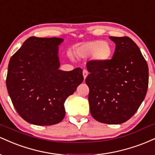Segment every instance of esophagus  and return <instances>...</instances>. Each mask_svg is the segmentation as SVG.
I'll return each instance as SVG.
<instances>
[{
	"label": "esophagus",
	"instance_id": "esophagus-1",
	"mask_svg": "<svg viewBox=\"0 0 155 155\" xmlns=\"http://www.w3.org/2000/svg\"><path fill=\"white\" fill-rule=\"evenodd\" d=\"M88 75V71L87 70H83V76H84V79H86V77Z\"/></svg>",
	"mask_w": 155,
	"mask_h": 155
}]
</instances>
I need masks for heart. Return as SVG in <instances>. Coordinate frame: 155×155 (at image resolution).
Here are the masks:
<instances>
[{"label": "heart", "instance_id": "b5f03b06", "mask_svg": "<svg viewBox=\"0 0 155 155\" xmlns=\"http://www.w3.org/2000/svg\"><path fill=\"white\" fill-rule=\"evenodd\" d=\"M111 45L104 41H92L87 42L76 47V54L77 56L84 58L91 56L96 61L104 63L108 61L112 55Z\"/></svg>", "mask_w": 155, "mask_h": 155}]
</instances>
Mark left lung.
<instances>
[{
    "label": "left lung",
    "instance_id": "1",
    "mask_svg": "<svg viewBox=\"0 0 155 155\" xmlns=\"http://www.w3.org/2000/svg\"><path fill=\"white\" fill-rule=\"evenodd\" d=\"M109 38L114 42L111 60L87 63L85 79L90 89V114L105 124H122L130 119L144 100L149 84V68L139 48L127 36Z\"/></svg>",
    "mask_w": 155,
    "mask_h": 155
}]
</instances>
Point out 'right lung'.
<instances>
[{
    "label": "right lung",
    "mask_w": 155,
    "mask_h": 155,
    "mask_svg": "<svg viewBox=\"0 0 155 155\" xmlns=\"http://www.w3.org/2000/svg\"><path fill=\"white\" fill-rule=\"evenodd\" d=\"M60 38H28L11 58L6 87L23 120L35 125H52L63 120L64 103L83 81L82 69L59 70Z\"/></svg>",
    "instance_id": "1"
}]
</instances>
